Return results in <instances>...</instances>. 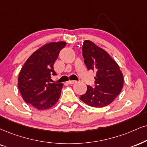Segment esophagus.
Here are the masks:
<instances>
[{
    "mask_svg": "<svg viewBox=\"0 0 147 147\" xmlns=\"http://www.w3.org/2000/svg\"><path fill=\"white\" fill-rule=\"evenodd\" d=\"M76 82V81H75V80H69L67 82L69 84H75Z\"/></svg>",
    "mask_w": 147,
    "mask_h": 147,
    "instance_id": "34e87169",
    "label": "esophagus"
}]
</instances>
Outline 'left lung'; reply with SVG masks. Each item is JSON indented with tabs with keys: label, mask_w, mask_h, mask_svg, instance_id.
Segmentation results:
<instances>
[{
	"label": "left lung",
	"mask_w": 147,
	"mask_h": 147,
	"mask_svg": "<svg viewBox=\"0 0 147 147\" xmlns=\"http://www.w3.org/2000/svg\"><path fill=\"white\" fill-rule=\"evenodd\" d=\"M82 55L88 69L96 72L95 86L87 85L86 93L80 99L95 108L108 106L119 95L123 86V75L119 66L108 52L91 41H84Z\"/></svg>",
	"instance_id": "1"
}]
</instances>
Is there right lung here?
<instances>
[{"label": "right lung", "instance_id": "obj_1", "mask_svg": "<svg viewBox=\"0 0 147 147\" xmlns=\"http://www.w3.org/2000/svg\"><path fill=\"white\" fill-rule=\"evenodd\" d=\"M67 43L51 42L34 52L26 60L18 76V86L24 101L37 110L52 108L61 97L63 84L52 83L56 75L54 64Z\"/></svg>", "mask_w": 147, "mask_h": 147}]
</instances>
